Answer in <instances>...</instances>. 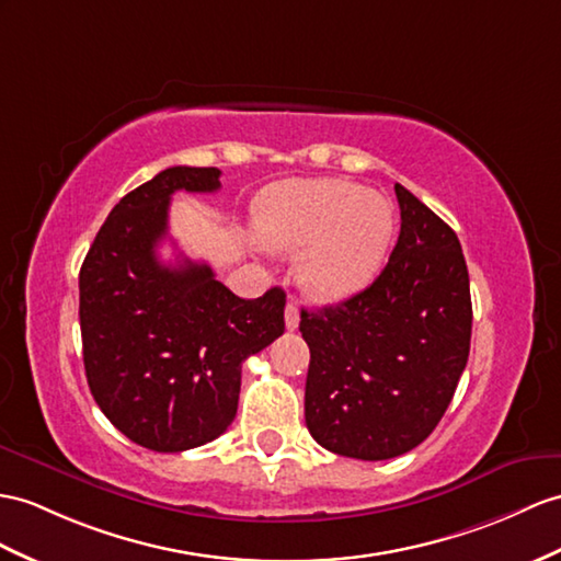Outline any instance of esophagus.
I'll list each match as a JSON object with an SVG mask.
<instances>
[{"instance_id":"esophagus-1","label":"esophagus","mask_w":561,"mask_h":561,"mask_svg":"<svg viewBox=\"0 0 561 561\" xmlns=\"http://www.w3.org/2000/svg\"><path fill=\"white\" fill-rule=\"evenodd\" d=\"M297 325H299V309L295 302H288L285 305V328H288V331H295Z\"/></svg>"}]
</instances>
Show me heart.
<instances>
[{
    "mask_svg": "<svg viewBox=\"0 0 561 561\" xmlns=\"http://www.w3.org/2000/svg\"><path fill=\"white\" fill-rule=\"evenodd\" d=\"M392 202L357 183L319 178L271 185L254 204V230L268 250L302 252L307 295L340 302L383 268L394 238Z\"/></svg>",
    "mask_w": 561,
    "mask_h": 561,
    "instance_id": "1",
    "label": "heart"
}]
</instances>
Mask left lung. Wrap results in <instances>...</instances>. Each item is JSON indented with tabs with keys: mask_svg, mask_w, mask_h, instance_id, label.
<instances>
[{
	"mask_svg": "<svg viewBox=\"0 0 561 561\" xmlns=\"http://www.w3.org/2000/svg\"><path fill=\"white\" fill-rule=\"evenodd\" d=\"M400 238L366 290L302 309L309 345L305 419L335 455L380 461L428 438L453 402L471 345V293L461 244L400 183Z\"/></svg>",
	"mask_w": 561,
	"mask_h": 561,
	"instance_id": "8db88e82",
	"label": "left lung"
}]
</instances>
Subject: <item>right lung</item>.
Masks as SVG:
<instances>
[{
	"instance_id": "add662e5",
	"label": "right lung",
	"mask_w": 561,
	"mask_h": 561,
	"mask_svg": "<svg viewBox=\"0 0 561 561\" xmlns=\"http://www.w3.org/2000/svg\"><path fill=\"white\" fill-rule=\"evenodd\" d=\"M221 171L171 167L123 197L80 266V335L94 402L154 453L218 438L238 412L242 362L283 335L285 293L242 299L211 266L161 264L171 195L216 193Z\"/></svg>"
}]
</instances>
